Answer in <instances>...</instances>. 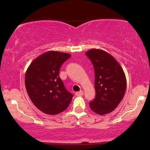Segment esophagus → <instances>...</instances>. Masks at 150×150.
Instances as JSON below:
<instances>
[{"instance_id": "obj_1", "label": "esophagus", "mask_w": 150, "mask_h": 150, "mask_svg": "<svg viewBox=\"0 0 150 150\" xmlns=\"http://www.w3.org/2000/svg\"><path fill=\"white\" fill-rule=\"evenodd\" d=\"M83 94H84V92H83V91H82V90H80V92H77L75 93V94H76L77 96H82V95H83Z\"/></svg>"}]
</instances>
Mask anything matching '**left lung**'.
<instances>
[{
	"mask_svg": "<svg viewBox=\"0 0 150 150\" xmlns=\"http://www.w3.org/2000/svg\"><path fill=\"white\" fill-rule=\"evenodd\" d=\"M94 69L96 97L89 103L94 112L105 115L112 112L122 101L126 89V77L118 62L109 53L92 49L86 52Z\"/></svg>",
	"mask_w": 150,
	"mask_h": 150,
	"instance_id": "left-lung-1",
	"label": "left lung"
}]
</instances>
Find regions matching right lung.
Segmentation results:
<instances>
[{
  "mask_svg": "<svg viewBox=\"0 0 150 150\" xmlns=\"http://www.w3.org/2000/svg\"><path fill=\"white\" fill-rule=\"evenodd\" d=\"M71 55L49 51L31 63L25 73V83L31 101L38 109L49 115L63 112L73 94L65 88L59 77L61 65Z\"/></svg>",
  "mask_w": 150,
  "mask_h": 150,
  "instance_id": "add662e5",
  "label": "right lung"
}]
</instances>
